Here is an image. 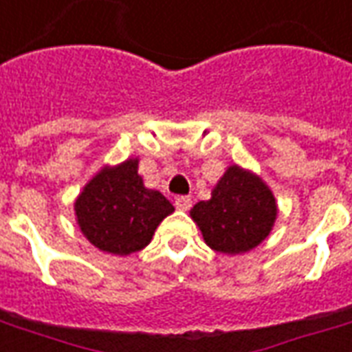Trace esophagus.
I'll return each mask as SVG.
<instances>
[{
	"label": "esophagus",
	"mask_w": 352,
	"mask_h": 352,
	"mask_svg": "<svg viewBox=\"0 0 352 352\" xmlns=\"http://www.w3.org/2000/svg\"><path fill=\"white\" fill-rule=\"evenodd\" d=\"M175 207L179 210H188L192 207V199L188 196H179L175 197Z\"/></svg>",
	"instance_id": "1"
}]
</instances>
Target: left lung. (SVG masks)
Masks as SVG:
<instances>
[{
	"label": "left lung",
	"instance_id": "obj_1",
	"mask_svg": "<svg viewBox=\"0 0 352 352\" xmlns=\"http://www.w3.org/2000/svg\"><path fill=\"white\" fill-rule=\"evenodd\" d=\"M276 214L278 207L269 186L241 166H229L209 201L196 203L190 210L207 246L228 256L259 246L269 236Z\"/></svg>",
	"mask_w": 352,
	"mask_h": 352
}]
</instances>
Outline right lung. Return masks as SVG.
I'll return each mask as SVG.
<instances>
[{
  "mask_svg": "<svg viewBox=\"0 0 352 352\" xmlns=\"http://www.w3.org/2000/svg\"><path fill=\"white\" fill-rule=\"evenodd\" d=\"M138 158L104 166L74 203L83 236L106 254L129 256L151 242L155 229L173 205L158 192L145 188L138 175Z\"/></svg>",
  "mask_w": 352,
  "mask_h": 352,
  "instance_id": "add662e5",
  "label": "right lung"
}]
</instances>
